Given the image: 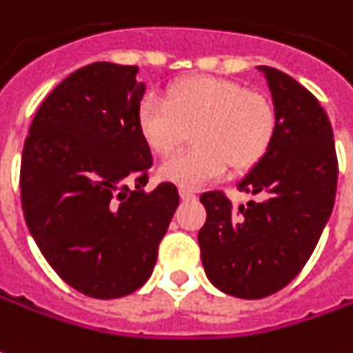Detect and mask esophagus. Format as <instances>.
Masks as SVG:
<instances>
[{"mask_svg":"<svg viewBox=\"0 0 353 353\" xmlns=\"http://www.w3.org/2000/svg\"><path fill=\"white\" fill-rule=\"evenodd\" d=\"M179 194H181L182 200H194V198H196V194H194L192 190H186V188H181Z\"/></svg>","mask_w":353,"mask_h":353,"instance_id":"esophagus-1","label":"esophagus"}]
</instances>
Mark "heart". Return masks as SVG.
<instances>
[{
  "label": "heart",
  "instance_id": "1",
  "mask_svg": "<svg viewBox=\"0 0 353 353\" xmlns=\"http://www.w3.org/2000/svg\"><path fill=\"white\" fill-rule=\"evenodd\" d=\"M139 136L155 155L167 157L192 130L194 148L165 161L163 181L198 188L227 171H248L266 157L276 136V110L264 94L214 75L172 83L167 101L149 94L136 110Z\"/></svg>",
  "mask_w": 353,
  "mask_h": 353
}]
</instances>
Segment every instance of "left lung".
<instances>
[{
    "label": "left lung",
    "mask_w": 353,
    "mask_h": 353,
    "mask_svg": "<svg viewBox=\"0 0 353 353\" xmlns=\"http://www.w3.org/2000/svg\"><path fill=\"white\" fill-rule=\"evenodd\" d=\"M276 110L266 157L237 188L260 202L235 205L223 192H204L208 217L198 233L208 280L241 299L280 292L303 270L334 208L338 161L334 134L321 103L301 83L259 65Z\"/></svg>",
    "instance_id": "1"
}]
</instances>
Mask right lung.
I'll use <instances>...</instances> for the list:
<instances>
[{
	"label": "right lung",
	"mask_w": 353,
	"mask_h": 353,
	"mask_svg": "<svg viewBox=\"0 0 353 353\" xmlns=\"http://www.w3.org/2000/svg\"><path fill=\"white\" fill-rule=\"evenodd\" d=\"M136 75L112 61L73 72L40 105L23 148L28 231L61 280L94 299L149 280L179 205L171 182L143 190L153 157L136 124L145 93Z\"/></svg>",
	"instance_id": "add662e5"
}]
</instances>
